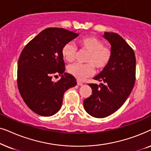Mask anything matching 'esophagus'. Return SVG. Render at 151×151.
Masks as SVG:
<instances>
[{"instance_id":"esophagus-1","label":"esophagus","mask_w":151,"mask_h":151,"mask_svg":"<svg viewBox=\"0 0 151 151\" xmlns=\"http://www.w3.org/2000/svg\"><path fill=\"white\" fill-rule=\"evenodd\" d=\"M77 84L78 86H82V82H80V80H77Z\"/></svg>"}]
</instances>
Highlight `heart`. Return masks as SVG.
<instances>
[{
  "label": "heart",
  "mask_w": 151,
  "mask_h": 151,
  "mask_svg": "<svg viewBox=\"0 0 151 151\" xmlns=\"http://www.w3.org/2000/svg\"><path fill=\"white\" fill-rule=\"evenodd\" d=\"M82 50L88 51L85 58L86 64L74 63L67 67V71L78 80H84L93 74L96 68L98 71L106 68L112 58V51L109 47L104 46V42L95 36H85L78 40ZM62 56L65 61L71 63L76 58L77 49L72 42L64 45L61 51Z\"/></svg>",
  "instance_id": "b5f03b06"
}]
</instances>
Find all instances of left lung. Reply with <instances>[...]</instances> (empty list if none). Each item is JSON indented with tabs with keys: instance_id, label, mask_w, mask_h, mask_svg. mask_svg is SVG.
I'll return each mask as SVG.
<instances>
[{
	"instance_id": "obj_1",
	"label": "left lung",
	"mask_w": 151,
	"mask_h": 151,
	"mask_svg": "<svg viewBox=\"0 0 151 151\" xmlns=\"http://www.w3.org/2000/svg\"><path fill=\"white\" fill-rule=\"evenodd\" d=\"M112 58L108 66L93 79L102 83L89 84L92 95L84 100L88 114L104 118L113 114L124 104L133 90L135 80V55L122 37L115 33L104 32Z\"/></svg>"
}]
</instances>
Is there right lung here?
<instances>
[{"label":"right lung","instance_id":"1","mask_svg":"<svg viewBox=\"0 0 151 151\" xmlns=\"http://www.w3.org/2000/svg\"><path fill=\"white\" fill-rule=\"evenodd\" d=\"M79 36L63 28L45 29L32 39L22 50L18 60V86L29 108L41 116L58 113L66 91L77 84L75 78L65 73L62 48ZM56 74L61 76L56 83Z\"/></svg>","mask_w":151,"mask_h":151}]
</instances>
